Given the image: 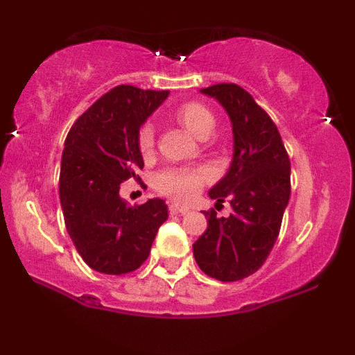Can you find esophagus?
<instances>
[{
	"mask_svg": "<svg viewBox=\"0 0 355 355\" xmlns=\"http://www.w3.org/2000/svg\"><path fill=\"white\" fill-rule=\"evenodd\" d=\"M168 211H170V214H182V215H185V214H189L190 209H189V207H185V205H180V203H170Z\"/></svg>",
	"mask_w": 355,
	"mask_h": 355,
	"instance_id": "esophagus-1",
	"label": "esophagus"
}]
</instances>
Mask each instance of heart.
I'll list each match as a JSON object with an SVG mask.
<instances>
[{"instance_id": "obj_1", "label": "heart", "mask_w": 355, "mask_h": 355, "mask_svg": "<svg viewBox=\"0 0 355 355\" xmlns=\"http://www.w3.org/2000/svg\"><path fill=\"white\" fill-rule=\"evenodd\" d=\"M173 118L197 138H209L215 128V115L200 101H185L173 110ZM137 146L141 157L148 158L155 152V132L150 123L137 132ZM210 180L205 166H168L155 177V189L175 200H191Z\"/></svg>"}]
</instances>
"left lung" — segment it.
I'll return each instance as SVG.
<instances>
[{"mask_svg":"<svg viewBox=\"0 0 355 355\" xmlns=\"http://www.w3.org/2000/svg\"><path fill=\"white\" fill-rule=\"evenodd\" d=\"M229 113L234 160L225 177L209 191L230 202L229 218L203 211L209 227L193 243L198 267L220 282H237L259 270L274 248L291 198V160L277 125L254 96L235 83L202 88ZM217 203V205H218Z\"/></svg>","mask_w":355,"mask_h":355,"instance_id":"left-lung-1","label":"left lung"}]
</instances>
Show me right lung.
Listing matches in <instances>:
<instances>
[{"label": "right lung", "mask_w": 355, "mask_h": 355, "mask_svg": "<svg viewBox=\"0 0 355 355\" xmlns=\"http://www.w3.org/2000/svg\"><path fill=\"white\" fill-rule=\"evenodd\" d=\"M166 96V89L118 85L73 123L64 140L60 170L64 225L85 263L101 274L137 270L168 217L160 198L135 207L120 198L121 183L140 178L137 172L144 168L138 128Z\"/></svg>", "instance_id": "1"}]
</instances>
